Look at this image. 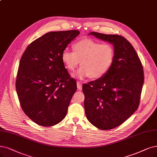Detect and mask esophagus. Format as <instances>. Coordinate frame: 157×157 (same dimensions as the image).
<instances>
[{"instance_id":"1","label":"esophagus","mask_w":157,"mask_h":157,"mask_svg":"<svg viewBox=\"0 0 157 157\" xmlns=\"http://www.w3.org/2000/svg\"><path fill=\"white\" fill-rule=\"evenodd\" d=\"M77 87H78V90H82V84L80 82H77Z\"/></svg>"}]
</instances>
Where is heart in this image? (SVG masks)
<instances>
[{
	"mask_svg": "<svg viewBox=\"0 0 157 157\" xmlns=\"http://www.w3.org/2000/svg\"><path fill=\"white\" fill-rule=\"evenodd\" d=\"M73 50L74 52L64 50L61 60L69 71H74L80 62L82 67L73 74L80 79L103 77L111 68L114 59V49L111 44H101L90 39L75 43Z\"/></svg>",
	"mask_w": 157,
	"mask_h": 157,
	"instance_id": "heart-1",
	"label": "heart"
}]
</instances>
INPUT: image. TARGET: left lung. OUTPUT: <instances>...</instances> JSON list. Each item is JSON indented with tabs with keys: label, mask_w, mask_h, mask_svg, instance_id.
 Segmentation results:
<instances>
[{
	"label": "left lung",
	"mask_w": 157,
	"mask_h": 157,
	"mask_svg": "<svg viewBox=\"0 0 157 157\" xmlns=\"http://www.w3.org/2000/svg\"><path fill=\"white\" fill-rule=\"evenodd\" d=\"M89 35L113 44L114 59L105 75L83 85L85 112L97 128L112 129L123 124L139 106L143 67L135 48L123 36L95 32Z\"/></svg>",
	"instance_id": "left-lung-1"
}]
</instances>
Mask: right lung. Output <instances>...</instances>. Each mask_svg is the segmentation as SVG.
I'll list each match as a JSON object with an SVG mask.
<instances>
[{"label":"right lung","instance_id":"right-lung-1","mask_svg":"<svg viewBox=\"0 0 157 157\" xmlns=\"http://www.w3.org/2000/svg\"><path fill=\"white\" fill-rule=\"evenodd\" d=\"M78 30L51 32L28 46L20 60L16 90L22 109L35 123L53 126L65 118L77 89L61 54Z\"/></svg>","mask_w":157,"mask_h":157}]
</instances>
